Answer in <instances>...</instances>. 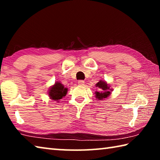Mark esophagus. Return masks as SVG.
Masks as SVG:
<instances>
[{
	"label": "esophagus",
	"instance_id": "34e87169",
	"mask_svg": "<svg viewBox=\"0 0 160 160\" xmlns=\"http://www.w3.org/2000/svg\"><path fill=\"white\" fill-rule=\"evenodd\" d=\"M78 85H83L84 83H85V81H84V80H78Z\"/></svg>",
	"mask_w": 160,
	"mask_h": 160
}]
</instances>
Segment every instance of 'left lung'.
Masks as SVG:
<instances>
[{"instance_id": "obj_1", "label": "left lung", "mask_w": 160, "mask_h": 160, "mask_svg": "<svg viewBox=\"0 0 160 160\" xmlns=\"http://www.w3.org/2000/svg\"><path fill=\"white\" fill-rule=\"evenodd\" d=\"M96 87L99 88L100 90L99 92H95L96 98L99 100L107 98L110 95L111 91L112 90V89L109 88V86L107 85V83L102 80H100L99 82H97L96 84Z\"/></svg>"}]
</instances>
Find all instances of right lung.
Returning a JSON list of instances; mask_svg holds the SVG:
<instances>
[{
  "instance_id": "right-lung-1",
  "label": "right lung",
  "mask_w": 160,
  "mask_h": 160,
  "mask_svg": "<svg viewBox=\"0 0 160 160\" xmlns=\"http://www.w3.org/2000/svg\"><path fill=\"white\" fill-rule=\"evenodd\" d=\"M68 89L66 88H64V86L61 82H56L55 85L50 88L48 95L53 101L59 102V100L66 95Z\"/></svg>"
}]
</instances>
